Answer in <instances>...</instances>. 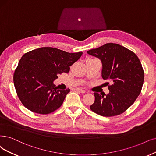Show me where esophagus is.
Returning a JSON list of instances; mask_svg holds the SVG:
<instances>
[{
  "mask_svg": "<svg viewBox=\"0 0 156 156\" xmlns=\"http://www.w3.org/2000/svg\"><path fill=\"white\" fill-rule=\"evenodd\" d=\"M75 90H77V91H79V92H80V93H85V90L84 89H81V88H77V89H76Z\"/></svg>",
  "mask_w": 156,
  "mask_h": 156,
  "instance_id": "34e87169",
  "label": "esophagus"
}]
</instances>
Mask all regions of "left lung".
<instances>
[{"label":"left lung","mask_w":156,"mask_h":156,"mask_svg":"<svg viewBox=\"0 0 156 156\" xmlns=\"http://www.w3.org/2000/svg\"><path fill=\"white\" fill-rule=\"evenodd\" d=\"M87 53L100 59L101 76L111 82L108 94L104 96L94 93L95 100L90 106V110L105 117L122 114L141 93L144 71L140 59L132 51L114 43L105 44Z\"/></svg>","instance_id":"1"}]
</instances>
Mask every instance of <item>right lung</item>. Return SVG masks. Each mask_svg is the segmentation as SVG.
I'll list each match as a JSON object with an SVG mask.
<instances>
[{
    "label": "right lung",
    "instance_id": "1",
    "mask_svg": "<svg viewBox=\"0 0 156 156\" xmlns=\"http://www.w3.org/2000/svg\"><path fill=\"white\" fill-rule=\"evenodd\" d=\"M82 52L68 53L44 47L32 50L21 58L13 75L16 92L25 107L48 114L61 107L70 89H57L53 83L58 75L67 73Z\"/></svg>",
    "mask_w": 156,
    "mask_h": 156
}]
</instances>
